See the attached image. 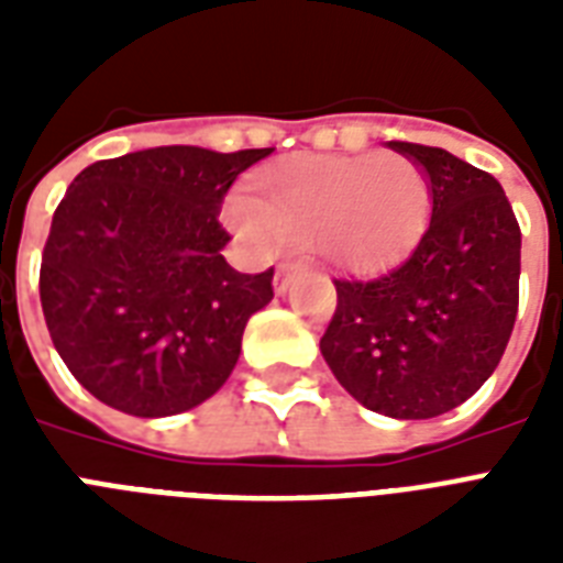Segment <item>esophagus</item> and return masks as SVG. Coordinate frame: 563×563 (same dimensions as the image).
Segmentation results:
<instances>
[{
  "label": "esophagus",
  "mask_w": 563,
  "mask_h": 563,
  "mask_svg": "<svg viewBox=\"0 0 563 563\" xmlns=\"http://www.w3.org/2000/svg\"><path fill=\"white\" fill-rule=\"evenodd\" d=\"M289 283H291V268L289 265H280V268L274 272V291H277V295H286V291H289Z\"/></svg>",
  "instance_id": "34e87169"
}]
</instances>
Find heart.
Listing matches in <instances>:
<instances>
[{"instance_id": "heart-1", "label": "heart", "mask_w": 563, "mask_h": 563, "mask_svg": "<svg viewBox=\"0 0 563 563\" xmlns=\"http://www.w3.org/2000/svg\"><path fill=\"white\" fill-rule=\"evenodd\" d=\"M429 203L427 172L406 154H300L230 195L224 219L260 254L312 245L327 265L365 274L418 242Z\"/></svg>"}]
</instances>
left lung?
<instances>
[{"mask_svg":"<svg viewBox=\"0 0 563 563\" xmlns=\"http://www.w3.org/2000/svg\"><path fill=\"white\" fill-rule=\"evenodd\" d=\"M427 172L432 216L374 280H335L321 356L371 411L427 420L462 406L506 353L520 298V224L499 180L444 148L391 143Z\"/></svg>","mask_w":563,"mask_h":563,"instance_id":"1","label":"left lung"}]
</instances>
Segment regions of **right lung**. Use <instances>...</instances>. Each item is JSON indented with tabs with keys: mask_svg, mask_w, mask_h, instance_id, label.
<instances>
[{
	"mask_svg": "<svg viewBox=\"0 0 563 563\" xmlns=\"http://www.w3.org/2000/svg\"><path fill=\"white\" fill-rule=\"evenodd\" d=\"M272 148L161 145L87 166L52 216L40 303L55 351L110 409L169 418L210 400L236 368L274 268L224 260L230 184Z\"/></svg>",
	"mask_w": 563,
	"mask_h": 563,
	"instance_id": "obj_1",
	"label": "right lung"
}]
</instances>
